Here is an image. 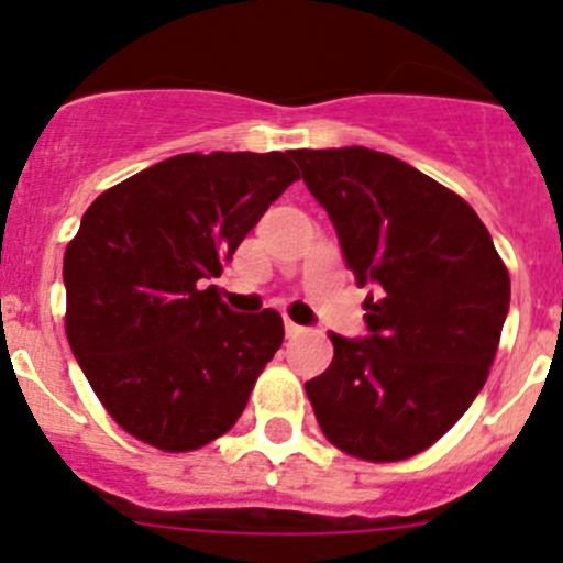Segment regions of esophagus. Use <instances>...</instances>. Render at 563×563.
Segmentation results:
<instances>
[{
    "label": "esophagus",
    "mask_w": 563,
    "mask_h": 563,
    "mask_svg": "<svg viewBox=\"0 0 563 563\" xmlns=\"http://www.w3.org/2000/svg\"><path fill=\"white\" fill-rule=\"evenodd\" d=\"M306 333V328H299V324H294L291 319H286V335L288 339H297V335Z\"/></svg>",
    "instance_id": "obj_1"
}]
</instances>
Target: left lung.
<instances>
[{
	"label": "left lung",
	"instance_id": "left-lung-1",
	"mask_svg": "<svg viewBox=\"0 0 563 563\" xmlns=\"http://www.w3.org/2000/svg\"><path fill=\"white\" fill-rule=\"evenodd\" d=\"M308 191L328 210L361 288L366 335L330 333L333 364L306 383L335 448L402 461L448 433L488 377L511 280L475 210L366 146L294 150Z\"/></svg>",
	"mask_w": 563,
	"mask_h": 563
}]
</instances>
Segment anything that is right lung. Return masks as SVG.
<instances>
[{
	"instance_id": "1",
	"label": "right lung",
	"mask_w": 563,
	"mask_h": 563,
	"mask_svg": "<svg viewBox=\"0 0 563 563\" xmlns=\"http://www.w3.org/2000/svg\"><path fill=\"white\" fill-rule=\"evenodd\" d=\"M299 180L283 152H188L91 202L63 257L66 335L130 435L188 453L228 433L283 344L280 313L205 286Z\"/></svg>"
}]
</instances>
